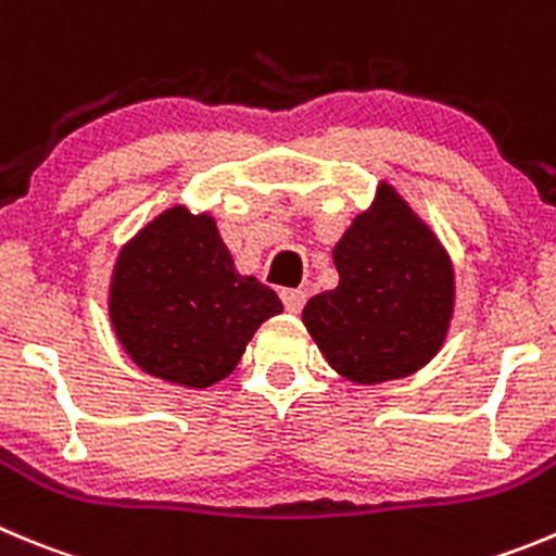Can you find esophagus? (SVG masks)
Here are the masks:
<instances>
[{
    "label": "esophagus",
    "instance_id": "obj_1",
    "mask_svg": "<svg viewBox=\"0 0 556 556\" xmlns=\"http://www.w3.org/2000/svg\"><path fill=\"white\" fill-rule=\"evenodd\" d=\"M304 302H307V293H304V290H282V304L288 313H302Z\"/></svg>",
    "mask_w": 556,
    "mask_h": 556
}]
</instances>
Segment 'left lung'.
Here are the masks:
<instances>
[{
	"label": "left lung",
	"instance_id": "1",
	"mask_svg": "<svg viewBox=\"0 0 556 556\" xmlns=\"http://www.w3.org/2000/svg\"><path fill=\"white\" fill-rule=\"evenodd\" d=\"M340 285L313 295L302 320L342 378L383 383L428 365L455 307L447 249L389 184L334 247Z\"/></svg>",
	"mask_w": 556,
	"mask_h": 556
}]
</instances>
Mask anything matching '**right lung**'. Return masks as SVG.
<instances>
[{
  "label": "right lung",
  "mask_w": 556,
  "mask_h": 556,
  "mask_svg": "<svg viewBox=\"0 0 556 556\" xmlns=\"http://www.w3.org/2000/svg\"><path fill=\"white\" fill-rule=\"evenodd\" d=\"M282 302L241 277L211 214L167 207L117 254L109 320L126 354L150 376L189 389L214 387Z\"/></svg>",
  "instance_id": "add662e5"
}]
</instances>
